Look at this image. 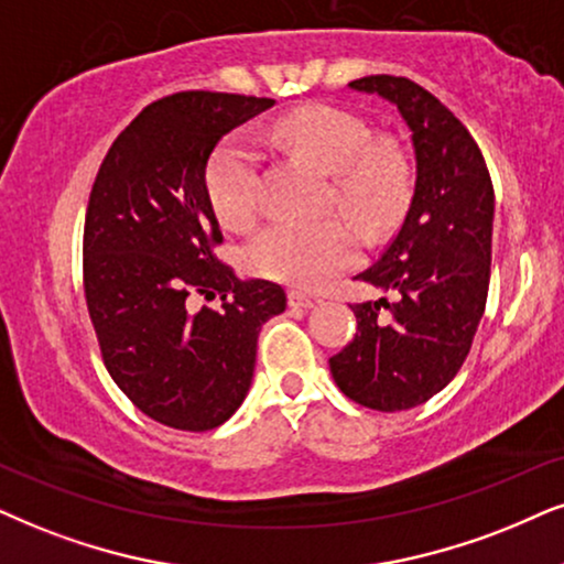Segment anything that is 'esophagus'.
Segmentation results:
<instances>
[{"label":"esophagus","mask_w":564,"mask_h":564,"mask_svg":"<svg viewBox=\"0 0 564 564\" xmlns=\"http://www.w3.org/2000/svg\"><path fill=\"white\" fill-rule=\"evenodd\" d=\"M289 306H296V310H310L315 306V296H306L302 291H289Z\"/></svg>","instance_id":"34e87169"}]
</instances>
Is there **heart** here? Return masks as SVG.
Here are the masks:
<instances>
[{"label": "heart", "instance_id": "b5f03b06", "mask_svg": "<svg viewBox=\"0 0 564 564\" xmlns=\"http://www.w3.org/2000/svg\"><path fill=\"white\" fill-rule=\"evenodd\" d=\"M268 140L333 174L340 210L367 229L395 216L409 192V166L395 148L375 145L359 113L310 104L268 127ZM205 189L220 224L245 229L262 199V153L247 134L220 140L205 166ZM247 265L294 289H319L359 262V237L346 220H275L247 245Z\"/></svg>", "mask_w": 564, "mask_h": 564}]
</instances>
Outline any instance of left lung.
<instances>
[{
    "label": "left lung",
    "mask_w": 564,
    "mask_h": 564,
    "mask_svg": "<svg viewBox=\"0 0 564 564\" xmlns=\"http://www.w3.org/2000/svg\"><path fill=\"white\" fill-rule=\"evenodd\" d=\"M401 111L416 155V184L401 229L359 281L395 299L351 304L356 335L330 359L354 403L405 411L437 395L471 351L487 306L495 189L484 155L455 113L409 77L348 83Z\"/></svg>",
    "instance_id": "8db88e82"
}]
</instances>
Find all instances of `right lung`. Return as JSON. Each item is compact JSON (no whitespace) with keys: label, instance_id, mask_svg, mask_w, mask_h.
I'll return each mask as SVG.
<instances>
[{"label":"right lung","instance_id":"obj_1","mask_svg":"<svg viewBox=\"0 0 564 564\" xmlns=\"http://www.w3.org/2000/svg\"><path fill=\"white\" fill-rule=\"evenodd\" d=\"M273 98L182 90L145 106L111 142L83 231V286L119 390L171 430H216L252 384L258 335L286 291L241 278L224 245L205 166L226 132ZM219 299L218 307L191 304Z\"/></svg>","mask_w":564,"mask_h":564}]
</instances>
